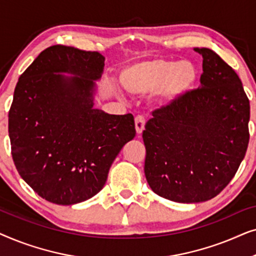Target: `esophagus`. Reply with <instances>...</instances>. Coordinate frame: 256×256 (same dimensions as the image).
<instances>
[{
	"mask_svg": "<svg viewBox=\"0 0 256 256\" xmlns=\"http://www.w3.org/2000/svg\"><path fill=\"white\" fill-rule=\"evenodd\" d=\"M144 126H146L144 118L141 116V115H138V116L135 118V129L138 134H142L143 129H144Z\"/></svg>",
	"mask_w": 256,
	"mask_h": 256,
	"instance_id": "34e87169",
	"label": "esophagus"
}]
</instances>
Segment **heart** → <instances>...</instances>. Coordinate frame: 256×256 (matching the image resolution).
<instances>
[{"label":"heart","mask_w":256,"mask_h":256,"mask_svg":"<svg viewBox=\"0 0 256 256\" xmlns=\"http://www.w3.org/2000/svg\"><path fill=\"white\" fill-rule=\"evenodd\" d=\"M199 71L190 60L152 58L129 65L121 72V82L132 96L152 94V104L164 110L174 106L194 88Z\"/></svg>","instance_id":"1"}]
</instances>
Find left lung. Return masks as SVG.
I'll use <instances>...</instances> for the list:
<instances>
[{
    "mask_svg": "<svg viewBox=\"0 0 256 256\" xmlns=\"http://www.w3.org/2000/svg\"><path fill=\"white\" fill-rule=\"evenodd\" d=\"M194 50L202 57L200 86L174 106L154 112L142 135L149 186L177 202L219 194L250 142V106L240 78L214 51Z\"/></svg>",
    "mask_w": 256,
    "mask_h": 256,
    "instance_id": "left-lung-1",
    "label": "left lung"
}]
</instances>
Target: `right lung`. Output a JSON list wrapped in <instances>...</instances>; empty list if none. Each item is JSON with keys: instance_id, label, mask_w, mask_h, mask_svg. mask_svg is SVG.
Returning <instances> with one entry per match:
<instances>
[{"instance_id": "obj_1", "label": "right lung", "mask_w": 256, "mask_h": 256, "mask_svg": "<svg viewBox=\"0 0 256 256\" xmlns=\"http://www.w3.org/2000/svg\"><path fill=\"white\" fill-rule=\"evenodd\" d=\"M104 57L54 45L20 76L9 110L12 155L20 177L45 200L73 205L92 198L126 143L132 114L94 108Z\"/></svg>"}]
</instances>
